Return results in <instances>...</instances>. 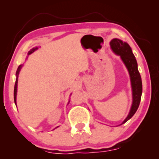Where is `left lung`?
<instances>
[{"mask_svg": "<svg viewBox=\"0 0 159 159\" xmlns=\"http://www.w3.org/2000/svg\"><path fill=\"white\" fill-rule=\"evenodd\" d=\"M112 51L120 57L129 71L132 90V104L129 113L121 125L125 124L133 116L138 110L141 100L143 92L142 80L138 69V63L132 49L127 43L123 42L119 39L114 38L110 42Z\"/></svg>", "mask_w": 159, "mask_h": 159, "instance_id": "8db88e82", "label": "left lung"}]
</instances>
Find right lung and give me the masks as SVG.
<instances>
[{
	"mask_svg": "<svg viewBox=\"0 0 159 159\" xmlns=\"http://www.w3.org/2000/svg\"><path fill=\"white\" fill-rule=\"evenodd\" d=\"M38 49V48H33L30 50L29 51V53H28V55H30V54H31L32 53H33L34 51H36V50ZM23 65H19L18 69H17L16 70V82H15V85H14V103L16 105V93H17V83H18V76H19V71H20L21 67H22ZM56 127V128H57ZM55 128V129H56Z\"/></svg>",
	"mask_w": 159,
	"mask_h": 159,
	"instance_id": "1",
	"label": "right lung"
}]
</instances>
